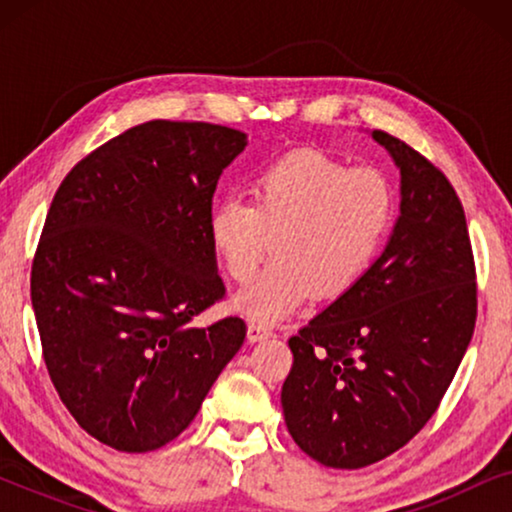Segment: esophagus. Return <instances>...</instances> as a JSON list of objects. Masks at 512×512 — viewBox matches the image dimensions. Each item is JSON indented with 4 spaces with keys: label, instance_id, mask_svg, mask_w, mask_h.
Here are the masks:
<instances>
[{
    "label": "esophagus",
    "instance_id": "esophagus-1",
    "mask_svg": "<svg viewBox=\"0 0 512 512\" xmlns=\"http://www.w3.org/2000/svg\"><path fill=\"white\" fill-rule=\"evenodd\" d=\"M247 338H249V342H261V340L272 338V331L268 326L254 324V321H251V324L247 326Z\"/></svg>",
    "mask_w": 512,
    "mask_h": 512
}]
</instances>
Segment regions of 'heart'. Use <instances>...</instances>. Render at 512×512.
<instances>
[{
    "instance_id": "b5f03b06",
    "label": "heart",
    "mask_w": 512,
    "mask_h": 512,
    "mask_svg": "<svg viewBox=\"0 0 512 512\" xmlns=\"http://www.w3.org/2000/svg\"><path fill=\"white\" fill-rule=\"evenodd\" d=\"M394 216V186L380 170L296 151L258 170L251 202H219L209 214L207 237L237 284L254 279L272 247L275 261L237 293L233 310L258 324H277L312 291L331 298L352 289L380 256Z\"/></svg>"
}]
</instances>
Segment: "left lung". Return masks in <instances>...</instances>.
<instances>
[{
    "label": "left lung",
    "instance_id": "obj_1",
    "mask_svg": "<svg viewBox=\"0 0 512 512\" xmlns=\"http://www.w3.org/2000/svg\"><path fill=\"white\" fill-rule=\"evenodd\" d=\"M401 172V205L370 270L289 340L284 422L331 468L375 464L429 422L475 328L464 207L445 174L373 130Z\"/></svg>",
    "mask_w": 512,
    "mask_h": 512
}]
</instances>
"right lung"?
I'll return each mask as SVG.
<instances>
[{
    "label": "right lung",
    "instance_id": "obj_1",
    "mask_svg": "<svg viewBox=\"0 0 512 512\" xmlns=\"http://www.w3.org/2000/svg\"><path fill=\"white\" fill-rule=\"evenodd\" d=\"M244 146L226 125L146 121L83 158L48 209L32 263L44 361L76 422L114 450L177 438L240 352V317L188 321L226 293L207 221Z\"/></svg>",
    "mask_w": 512,
    "mask_h": 512
}]
</instances>
